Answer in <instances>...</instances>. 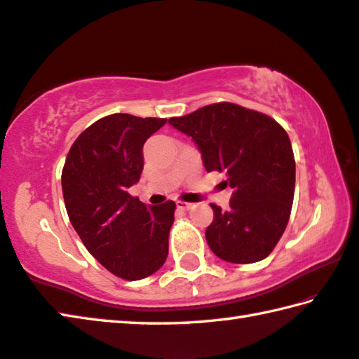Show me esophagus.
<instances>
[{"label":"esophagus","mask_w":359,"mask_h":359,"mask_svg":"<svg viewBox=\"0 0 359 359\" xmlns=\"http://www.w3.org/2000/svg\"><path fill=\"white\" fill-rule=\"evenodd\" d=\"M175 205H177V208H180V210H191L194 207V204H191V202H184V201H177L175 202Z\"/></svg>","instance_id":"obj_1"}]
</instances>
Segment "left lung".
I'll use <instances>...</instances> for the list:
<instances>
[{
	"mask_svg": "<svg viewBox=\"0 0 359 359\" xmlns=\"http://www.w3.org/2000/svg\"><path fill=\"white\" fill-rule=\"evenodd\" d=\"M169 123L191 136L208 172H226L231 208L210 204L205 238L213 254L232 264L265 259L289 223L295 158L289 135L264 113L231 102L212 103Z\"/></svg>",
	"mask_w": 359,
	"mask_h": 359,
	"instance_id": "obj_1",
	"label": "left lung"
}]
</instances>
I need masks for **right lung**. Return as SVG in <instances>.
Segmentation results:
<instances>
[{"label": "right lung", "mask_w": 359, "mask_h": 359, "mask_svg": "<svg viewBox=\"0 0 359 359\" xmlns=\"http://www.w3.org/2000/svg\"><path fill=\"white\" fill-rule=\"evenodd\" d=\"M166 119L109 114L78 136L61 184L66 210L83 245L113 275L138 281L168 257L175 202L146 205L128 193L140 180L142 146Z\"/></svg>", "instance_id": "right-lung-1"}]
</instances>
